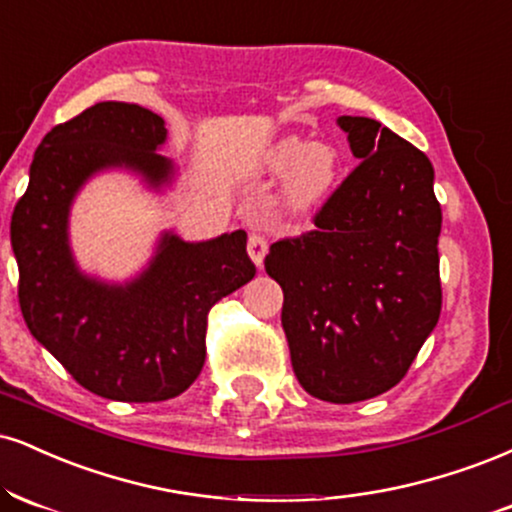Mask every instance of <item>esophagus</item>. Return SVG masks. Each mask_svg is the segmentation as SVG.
<instances>
[{
  "label": "esophagus",
  "instance_id": "esophagus-1",
  "mask_svg": "<svg viewBox=\"0 0 512 512\" xmlns=\"http://www.w3.org/2000/svg\"><path fill=\"white\" fill-rule=\"evenodd\" d=\"M267 250H269L267 238L260 236V233H250V238H248V252H250L252 262H255L257 267H262L264 257H267Z\"/></svg>",
  "mask_w": 512,
  "mask_h": 512
}]
</instances>
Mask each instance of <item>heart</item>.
Segmentation results:
<instances>
[{"mask_svg":"<svg viewBox=\"0 0 512 512\" xmlns=\"http://www.w3.org/2000/svg\"><path fill=\"white\" fill-rule=\"evenodd\" d=\"M264 166L274 174L291 169L286 181V205L293 212H312L336 186L341 159L331 145H307L298 135H288L267 150Z\"/></svg>","mask_w":512,"mask_h":512,"instance_id":"heart-1","label":"heart"}]
</instances>
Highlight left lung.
Here are the masks:
<instances>
[{"instance_id": "1", "label": "left lung", "mask_w": 512, "mask_h": 512, "mask_svg": "<svg viewBox=\"0 0 512 512\" xmlns=\"http://www.w3.org/2000/svg\"><path fill=\"white\" fill-rule=\"evenodd\" d=\"M338 126L360 162L264 269L300 386L346 405L393 389L439 322L441 205L422 150L367 116Z\"/></svg>"}]
</instances>
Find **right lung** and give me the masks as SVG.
Returning <instances> with one entry per match:
<instances>
[{
	"label": "right lung",
	"mask_w": 512,
	"mask_h": 512,
	"mask_svg": "<svg viewBox=\"0 0 512 512\" xmlns=\"http://www.w3.org/2000/svg\"><path fill=\"white\" fill-rule=\"evenodd\" d=\"M164 119L131 102H100L49 131L11 214L18 305L30 334L83 389L109 400L157 403L183 393L205 365L207 315L255 276L248 233L207 243L166 236L152 267L126 288L85 279L66 245L80 183L102 166H131L152 186L171 162L157 155Z\"/></svg>",
	"instance_id": "1"
}]
</instances>
